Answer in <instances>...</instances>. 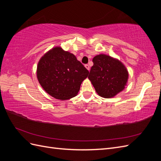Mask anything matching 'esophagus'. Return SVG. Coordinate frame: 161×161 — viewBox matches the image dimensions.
I'll use <instances>...</instances> for the list:
<instances>
[{"instance_id":"1","label":"esophagus","mask_w":161,"mask_h":161,"mask_svg":"<svg viewBox=\"0 0 161 161\" xmlns=\"http://www.w3.org/2000/svg\"><path fill=\"white\" fill-rule=\"evenodd\" d=\"M85 66L86 69L89 71V70H90V67H89V66L88 64H85Z\"/></svg>"}]
</instances>
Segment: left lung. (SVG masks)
Wrapping results in <instances>:
<instances>
[{
	"label": "left lung",
	"mask_w": 161,
	"mask_h": 161,
	"mask_svg": "<svg viewBox=\"0 0 161 161\" xmlns=\"http://www.w3.org/2000/svg\"><path fill=\"white\" fill-rule=\"evenodd\" d=\"M92 62L88 78L99 96L112 98L125 89L129 75L122 62L103 53L95 56Z\"/></svg>",
	"instance_id": "obj_1"
}]
</instances>
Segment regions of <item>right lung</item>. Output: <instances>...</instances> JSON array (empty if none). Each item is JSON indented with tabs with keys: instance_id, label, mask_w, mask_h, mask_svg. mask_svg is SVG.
Instances as JSON below:
<instances>
[{
	"instance_id": "obj_1",
	"label": "right lung",
	"mask_w": 161,
	"mask_h": 161,
	"mask_svg": "<svg viewBox=\"0 0 161 161\" xmlns=\"http://www.w3.org/2000/svg\"><path fill=\"white\" fill-rule=\"evenodd\" d=\"M88 74V70L73 53L60 46L47 52L37 66V78L43 90L60 100L76 96Z\"/></svg>"
}]
</instances>
